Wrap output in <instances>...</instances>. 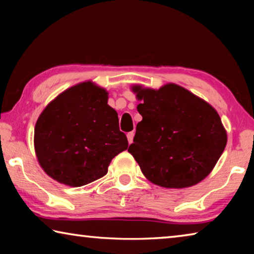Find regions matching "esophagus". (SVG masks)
<instances>
[{"label":"esophagus","mask_w":254,"mask_h":254,"mask_svg":"<svg viewBox=\"0 0 254 254\" xmlns=\"http://www.w3.org/2000/svg\"><path fill=\"white\" fill-rule=\"evenodd\" d=\"M127 141L128 143H132L133 142V137H134V132H128L127 134Z\"/></svg>","instance_id":"1"}]
</instances>
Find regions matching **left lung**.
I'll list each match as a JSON object with an SVG mask.
<instances>
[{"label":"left lung","instance_id":"left-lung-1","mask_svg":"<svg viewBox=\"0 0 254 254\" xmlns=\"http://www.w3.org/2000/svg\"><path fill=\"white\" fill-rule=\"evenodd\" d=\"M137 112L133 143L127 151L145 178L165 188H187L214 169L226 147L227 134L214 107L173 83L159 89L133 85Z\"/></svg>","mask_w":254,"mask_h":254}]
</instances>
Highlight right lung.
<instances>
[{
	"label": "right lung",
	"instance_id": "add662e5",
	"mask_svg": "<svg viewBox=\"0 0 254 254\" xmlns=\"http://www.w3.org/2000/svg\"><path fill=\"white\" fill-rule=\"evenodd\" d=\"M109 93L92 80L76 84L51 101L34 127V151L45 173L80 187L107 174L115 156L127 149Z\"/></svg>",
	"mask_w": 254,
	"mask_h": 254
}]
</instances>
